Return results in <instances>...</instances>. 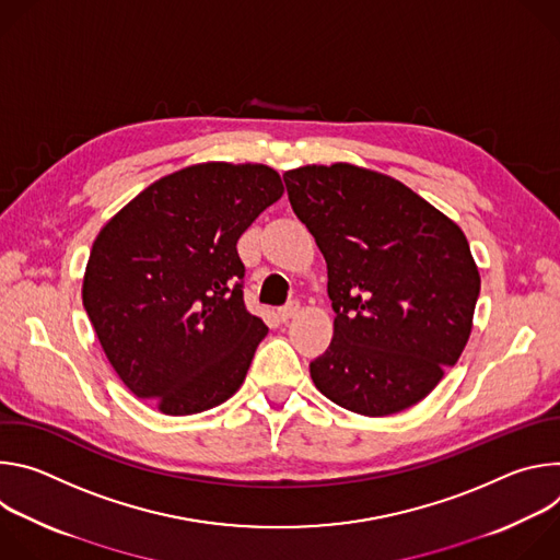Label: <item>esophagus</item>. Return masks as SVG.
Returning a JSON list of instances; mask_svg holds the SVG:
<instances>
[{"instance_id":"1","label":"esophagus","mask_w":560,"mask_h":560,"mask_svg":"<svg viewBox=\"0 0 560 560\" xmlns=\"http://www.w3.org/2000/svg\"><path fill=\"white\" fill-rule=\"evenodd\" d=\"M299 310H301V303L296 299H292V301H288L285 305L279 307V318H281V322H288V318L299 314Z\"/></svg>"}]
</instances>
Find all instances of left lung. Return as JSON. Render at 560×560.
<instances>
[{
  "mask_svg": "<svg viewBox=\"0 0 560 560\" xmlns=\"http://www.w3.org/2000/svg\"><path fill=\"white\" fill-rule=\"evenodd\" d=\"M328 264L335 337L310 361L337 406L387 417L425 398L471 330L481 277L463 230L401 182L350 164L283 175Z\"/></svg>",
  "mask_w": 560,
  "mask_h": 560,
  "instance_id": "obj_1",
  "label": "left lung"
}]
</instances>
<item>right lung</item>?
I'll return each instance as SVG.
<instances>
[{
    "instance_id": "right-lung-1",
    "label": "right lung",
    "mask_w": 560,
    "mask_h": 560,
    "mask_svg": "<svg viewBox=\"0 0 560 560\" xmlns=\"http://www.w3.org/2000/svg\"><path fill=\"white\" fill-rule=\"evenodd\" d=\"M261 164H199L148 186L97 234L84 307L126 387L171 417L244 383L266 324L244 301L236 242L279 197Z\"/></svg>"
}]
</instances>
